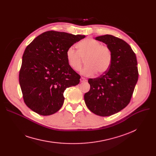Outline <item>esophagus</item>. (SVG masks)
I'll list each match as a JSON object with an SVG mask.
<instances>
[{
    "label": "esophagus",
    "instance_id": "1",
    "mask_svg": "<svg viewBox=\"0 0 156 156\" xmlns=\"http://www.w3.org/2000/svg\"><path fill=\"white\" fill-rule=\"evenodd\" d=\"M87 81V80L85 78L81 77L80 78V81H81V82H85V81Z\"/></svg>",
    "mask_w": 156,
    "mask_h": 156
}]
</instances>
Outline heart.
Masks as SVG:
<instances>
[{
  "instance_id": "b5f03b06",
  "label": "heart",
  "mask_w": 156,
  "mask_h": 156,
  "mask_svg": "<svg viewBox=\"0 0 156 156\" xmlns=\"http://www.w3.org/2000/svg\"><path fill=\"white\" fill-rule=\"evenodd\" d=\"M78 51L73 47L68 48L66 53L69 66L73 70L78 71L85 60L86 66L80 71L82 75L91 76L107 71L112 62V53L110 49L102 45L99 41L87 38L78 44Z\"/></svg>"
}]
</instances>
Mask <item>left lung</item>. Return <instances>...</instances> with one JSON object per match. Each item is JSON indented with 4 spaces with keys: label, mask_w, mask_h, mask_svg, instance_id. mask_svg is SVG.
I'll return each instance as SVG.
<instances>
[{
    "label": "left lung",
    "mask_w": 156,
    "mask_h": 156,
    "mask_svg": "<svg viewBox=\"0 0 156 156\" xmlns=\"http://www.w3.org/2000/svg\"><path fill=\"white\" fill-rule=\"evenodd\" d=\"M95 40L107 45L112 53L108 71L96 78H90V90L84 95L88 109L96 115L109 116L126 107L137 83L138 72L136 55L123 40L111 35Z\"/></svg>",
    "instance_id": "obj_1"
}]
</instances>
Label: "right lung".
Listing matches in <instances>:
<instances>
[{
	"instance_id": "obj_1",
	"label": "right lung",
	"mask_w": 156,
	"mask_h": 156,
	"mask_svg": "<svg viewBox=\"0 0 156 156\" xmlns=\"http://www.w3.org/2000/svg\"><path fill=\"white\" fill-rule=\"evenodd\" d=\"M85 35L48 31L36 37L23 55L19 75L24 103L42 116L62 106L66 88L80 83V76L68 64L66 53Z\"/></svg>"
}]
</instances>
